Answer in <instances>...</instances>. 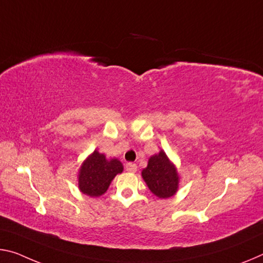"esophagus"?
<instances>
[{
  "mask_svg": "<svg viewBox=\"0 0 263 263\" xmlns=\"http://www.w3.org/2000/svg\"><path fill=\"white\" fill-rule=\"evenodd\" d=\"M125 168H126L127 172H131V173H135L137 171V165L133 164V162H127L126 166H125Z\"/></svg>",
  "mask_w": 263,
  "mask_h": 263,
  "instance_id": "1",
  "label": "esophagus"
}]
</instances>
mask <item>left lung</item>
<instances>
[{"mask_svg":"<svg viewBox=\"0 0 263 263\" xmlns=\"http://www.w3.org/2000/svg\"><path fill=\"white\" fill-rule=\"evenodd\" d=\"M141 176L149 191L158 198L166 199L172 197L178 190L179 178L177 170L162 151L149 158L147 167L143 170Z\"/></svg>","mask_w":263,"mask_h":263,"instance_id":"1","label":"left lung"}]
</instances>
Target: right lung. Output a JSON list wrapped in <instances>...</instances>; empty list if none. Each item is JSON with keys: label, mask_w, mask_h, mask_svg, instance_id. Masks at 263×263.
I'll return each instance as SVG.
<instances>
[{"label": "right lung", "mask_w": 263, "mask_h": 263, "mask_svg": "<svg viewBox=\"0 0 263 263\" xmlns=\"http://www.w3.org/2000/svg\"><path fill=\"white\" fill-rule=\"evenodd\" d=\"M122 172L123 165L118 159L107 160L104 154L95 151L79 171V190L90 197H99L109 189L112 179Z\"/></svg>", "instance_id": "1"}]
</instances>
